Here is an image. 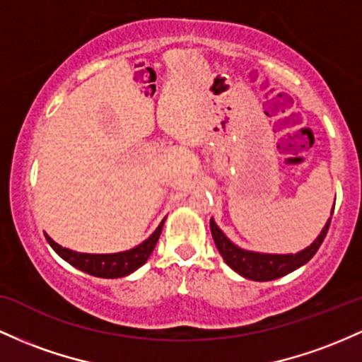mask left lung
Returning <instances> with one entry per match:
<instances>
[{"instance_id": "1", "label": "left lung", "mask_w": 362, "mask_h": 362, "mask_svg": "<svg viewBox=\"0 0 362 362\" xmlns=\"http://www.w3.org/2000/svg\"><path fill=\"white\" fill-rule=\"evenodd\" d=\"M329 221H332V218H328L327 225L321 230L317 239L313 242L308 249H304V251L297 254H259L244 251V249L237 247L235 244H232V242L226 239L225 233L218 228L213 220L209 221V226H211V235L218 251H220L225 263L228 264L233 272L249 278V280L269 281L275 280V278L288 275L293 269L300 268V266L308 263V261L315 256L317 249H320V245L323 244L329 228Z\"/></svg>"}]
</instances>
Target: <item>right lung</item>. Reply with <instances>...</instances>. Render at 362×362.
Masks as SVG:
<instances>
[{
  "mask_svg": "<svg viewBox=\"0 0 362 362\" xmlns=\"http://www.w3.org/2000/svg\"><path fill=\"white\" fill-rule=\"evenodd\" d=\"M161 221L160 226L154 230L153 235L148 240L142 242L137 247L130 249L125 252H117V254H84V252H75L70 249L62 247L54 242L51 237L46 235V240L49 242L51 247L57 251L58 256H62L66 263H70L75 268H78L81 272L89 273L93 276L99 278H120L125 275H130L132 272H136L137 268H141L142 264L148 261V257L153 252L154 245H156L158 239H160V233L163 228Z\"/></svg>",
  "mask_w": 362,
  "mask_h": 362,
  "instance_id": "right-lung-1",
  "label": "right lung"
}]
</instances>
